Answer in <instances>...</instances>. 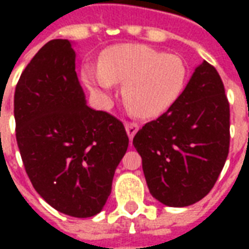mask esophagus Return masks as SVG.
Masks as SVG:
<instances>
[{"label":"esophagus","mask_w":249,"mask_h":249,"mask_svg":"<svg viewBox=\"0 0 249 249\" xmlns=\"http://www.w3.org/2000/svg\"><path fill=\"white\" fill-rule=\"evenodd\" d=\"M125 130L128 133V137L132 140L136 133H137V130H139V125L136 124V123H125Z\"/></svg>","instance_id":"esophagus-1"}]
</instances>
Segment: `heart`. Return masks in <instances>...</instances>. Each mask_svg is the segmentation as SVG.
I'll list each match as a JSON object with an SVG mask.
<instances>
[{
    "label": "heart",
    "instance_id": "obj_1",
    "mask_svg": "<svg viewBox=\"0 0 249 249\" xmlns=\"http://www.w3.org/2000/svg\"><path fill=\"white\" fill-rule=\"evenodd\" d=\"M185 78L187 68L178 56L133 44L107 49L98 71L82 69V81L100 103H109L114 84H123L125 105L144 119L167 112L183 92Z\"/></svg>",
    "mask_w": 249,
    "mask_h": 249
}]
</instances>
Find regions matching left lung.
Returning a JSON list of instances; mask_svg holds the SVG:
<instances>
[{"mask_svg":"<svg viewBox=\"0 0 249 249\" xmlns=\"http://www.w3.org/2000/svg\"><path fill=\"white\" fill-rule=\"evenodd\" d=\"M133 145L160 203L181 208L207 196L230 149V104L213 66H196L175 104L136 133Z\"/></svg>","mask_w":249,"mask_h":249,"instance_id":"obj_1","label":"left lung"}]
</instances>
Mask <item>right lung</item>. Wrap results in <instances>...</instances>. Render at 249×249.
<instances>
[{"mask_svg": "<svg viewBox=\"0 0 249 249\" xmlns=\"http://www.w3.org/2000/svg\"><path fill=\"white\" fill-rule=\"evenodd\" d=\"M71 45L52 40L32 58L16 87L14 119L37 193L58 212L84 219L103 211L129 139L121 121L87 105Z\"/></svg>", "mask_w": 249, "mask_h": 249, "instance_id": "right-lung-1", "label": "right lung"}]
</instances>
